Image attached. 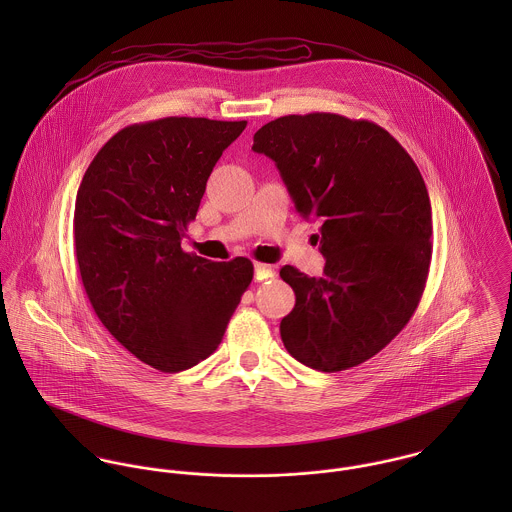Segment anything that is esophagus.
Listing matches in <instances>:
<instances>
[{
	"label": "esophagus",
	"instance_id": "34e87169",
	"mask_svg": "<svg viewBox=\"0 0 512 512\" xmlns=\"http://www.w3.org/2000/svg\"><path fill=\"white\" fill-rule=\"evenodd\" d=\"M254 278H256L258 282L270 280V278H274V268H272V266H268V264H260V262H256V264H254Z\"/></svg>",
	"mask_w": 512,
	"mask_h": 512
}]
</instances>
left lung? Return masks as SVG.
Returning a JSON list of instances; mask_svg holds the SVG:
<instances>
[{"mask_svg": "<svg viewBox=\"0 0 512 512\" xmlns=\"http://www.w3.org/2000/svg\"><path fill=\"white\" fill-rule=\"evenodd\" d=\"M301 219L321 222L323 276H280L295 307L280 323L295 361L321 372L361 365L410 321L432 262V205L414 159L384 128L339 114H292L254 134Z\"/></svg>", "mask_w": 512, "mask_h": 512, "instance_id": "1", "label": "left lung"}]
</instances>
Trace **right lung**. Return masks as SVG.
Returning <instances> with one entry per match:
<instances>
[{
    "label": "right lung",
    "mask_w": 512,
    "mask_h": 512,
    "mask_svg": "<svg viewBox=\"0 0 512 512\" xmlns=\"http://www.w3.org/2000/svg\"><path fill=\"white\" fill-rule=\"evenodd\" d=\"M246 122L171 116L132 124L88 165L74 203L84 292L110 335L142 363L179 372L211 357L248 290V258L181 248L207 179Z\"/></svg>",
    "instance_id": "1"
}]
</instances>
